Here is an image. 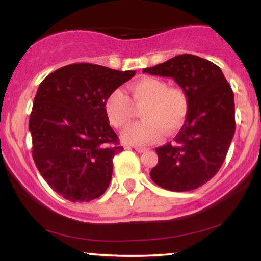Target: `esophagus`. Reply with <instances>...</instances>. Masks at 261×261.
Returning <instances> with one entry per match:
<instances>
[{"label":"esophagus","mask_w":261,"mask_h":261,"mask_svg":"<svg viewBox=\"0 0 261 261\" xmlns=\"http://www.w3.org/2000/svg\"><path fill=\"white\" fill-rule=\"evenodd\" d=\"M134 148H135V151L139 152V153H143V152H147V148H146V147H137V146H136V147H134Z\"/></svg>","instance_id":"1"}]
</instances>
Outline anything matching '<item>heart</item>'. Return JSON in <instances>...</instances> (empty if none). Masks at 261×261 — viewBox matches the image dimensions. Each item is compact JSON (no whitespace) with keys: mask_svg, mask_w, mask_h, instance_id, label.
Returning a JSON list of instances; mask_svg holds the SVG:
<instances>
[{"mask_svg":"<svg viewBox=\"0 0 261 261\" xmlns=\"http://www.w3.org/2000/svg\"><path fill=\"white\" fill-rule=\"evenodd\" d=\"M130 99L121 89L108 95L106 112L116 128L126 127L135 116V109L142 108V121L128 126L121 135L126 143L146 146L158 142L163 135H174L184 126L189 113L187 93L178 87H169L166 81L143 77L128 86Z\"/></svg>","mask_w":261,"mask_h":261,"instance_id":"b5f03b06","label":"heart"}]
</instances>
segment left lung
I'll list each match as a JSON object with an SVG mask.
<instances>
[{"label": "left lung", "instance_id": "obj_1", "mask_svg": "<svg viewBox=\"0 0 261 261\" xmlns=\"http://www.w3.org/2000/svg\"><path fill=\"white\" fill-rule=\"evenodd\" d=\"M170 77L187 93L189 113L174 142L155 148L151 179L170 191H190L214 178L236 130L234 95L217 65L184 54L142 71Z\"/></svg>", "mask_w": 261, "mask_h": 261}]
</instances>
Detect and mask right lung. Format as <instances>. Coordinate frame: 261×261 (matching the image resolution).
I'll list each match as a JSON object with an SVG mask.
<instances>
[{
	"mask_svg": "<svg viewBox=\"0 0 261 261\" xmlns=\"http://www.w3.org/2000/svg\"><path fill=\"white\" fill-rule=\"evenodd\" d=\"M135 73L83 62L54 71L39 86L29 118L33 160L68 201H91L109 187L113 158L122 147L106 100Z\"/></svg>",
	"mask_w": 261,
	"mask_h": 261,
	"instance_id": "add662e5",
	"label": "right lung"
}]
</instances>
